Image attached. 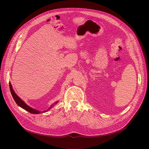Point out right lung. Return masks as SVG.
<instances>
[{"label":"right lung","mask_w":149,"mask_h":149,"mask_svg":"<svg viewBox=\"0 0 149 149\" xmlns=\"http://www.w3.org/2000/svg\"><path fill=\"white\" fill-rule=\"evenodd\" d=\"M9 84H10V88L11 95H12V96H13V97L14 101H15V103H16V104H17L19 106H20V107H22V108L23 109H25V111L29 112V113H33V114H38V113H42V112H43H43H47V111H48L49 110H50V109H51V108H52V107H53L55 105H56V104L58 102V101H56V102H54L53 104H52L50 106V107L48 108V109H47L46 111H43V112H40V111H38V110H36V109H34V108H32L31 107L29 106L28 104H26L24 102V101H23L16 94V93H15L14 89H13L12 85H11V84L10 82Z\"/></svg>","instance_id":"1"}]
</instances>
